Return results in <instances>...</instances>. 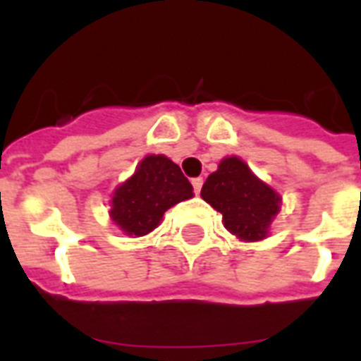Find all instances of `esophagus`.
<instances>
[{"label":"esophagus","instance_id":"esophagus-1","mask_svg":"<svg viewBox=\"0 0 361 361\" xmlns=\"http://www.w3.org/2000/svg\"><path fill=\"white\" fill-rule=\"evenodd\" d=\"M191 183H192V187H195V192H197V195H198V192H200V189H202L204 180H202V178H195V180H192Z\"/></svg>","mask_w":361,"mask_h":361}]
</instances>
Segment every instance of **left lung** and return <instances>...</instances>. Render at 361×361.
Wrapping results in <instances>:
<instances>
[{
	"instance_id": "left-lung-1",
	"label": "left lung",
	"mask_w": 361,
	"mask_h": 361,
	"mask_svg": "<svg viewBox=\"0 0 361 361\" xmlns=\"http://www.w3.org/2000/svg\"><path fill=\"white\" fill-rule=\"evenodd\" d=\"M200 197L223 215L226 231L241 241L268 238L269 226L283 204L279 192L236 155L221 161L202 185Z\"/></svg>"
}]
</instances>
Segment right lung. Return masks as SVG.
Returning a JSON list of instances; mask_svg holds the SVG:
<instances>
[{"mask_svg": "<svg viewBox=\"0 0 361 361\" xmlns=\"http://www.w3.org/2000/svg\"><path fill=\"white\" fill-rule=\"evenodd\" d=\"M192 198V185L166 155H146L135 174L116 187L110 219L127 236H146L157 228L164 212Z\"/></svg>", "mask_w": 361, "mask_h": 361, "instance_id": "right-lung-1", "label": "right lung"}]
</instances>
